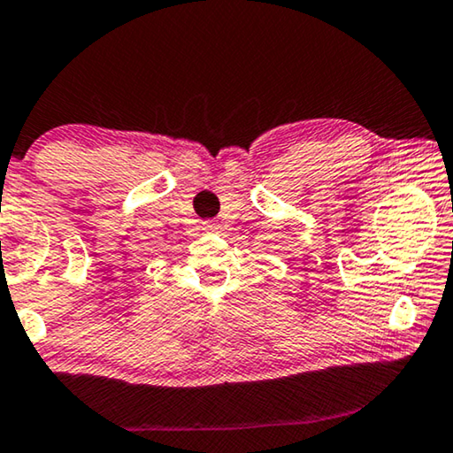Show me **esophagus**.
<instances>
[{
	"instance_id": "obj_1",
	"label": "esophagus",
	"mask_w": 453,
	"mask_h": 453,
	"mask_svg": "<svg viewBox=\"0 0 453 453\" xmlns=\"http://www.w3.org/2000/svg\"><path fill=\"white\" fill-rule=\"evenodd\" d=\"M205 229H209V232H219L221 226L215 224V221H209V224H205Z\"/></svg>"
}]
</instances>
